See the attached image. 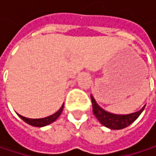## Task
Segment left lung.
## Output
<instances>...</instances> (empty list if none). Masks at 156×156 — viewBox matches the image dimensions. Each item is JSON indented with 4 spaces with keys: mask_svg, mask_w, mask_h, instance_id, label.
I'll use <instances>...</instances> for the list:
<instances>
[{
    "mask_svg": "<svg viewBox=\"0 0 156 156\" xmlns=\"http://www.w3.org/2000/svg\"><path fill=\"white\" fill-rule=\"evenodd\" d=\"M91 101H92L93 113L96 115V117L103 126L108 127L110 129H123L128 126L140 115L142 111L144 108V107L139 111L129 115H114L101 108L97 104V102L95 101L92 96H91Z\"/></svg>",
    "mask_w": 156,
    "mask_h": 156,
    "instance_id": "left-lung-1",
    "label": "left lung"
}]
</instances>
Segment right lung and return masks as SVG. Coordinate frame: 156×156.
<instances>
[{"label":"right lung","mask_w":156,"mask_h":156,"mask_svg":"<svg viewBox=\"0 0 156 156\" xmlns=\"http://www.w3.org/2000/svg\"><path fill=\"white\" fill-rule=\"evenodd\" d=\"M63 107H64V104L62 105V107L59 108L58 111H57L55 114L49 115V116H47L45 118H39V119H31V118H27V117H24L20 115H19V116L23 120L25 121L27 124L30 125V126H38V127H41V126H48L49 124H51L52 122H54L61 114L62 110H63Z\"/></svg>","instance_id":"1"}]
</instances>
